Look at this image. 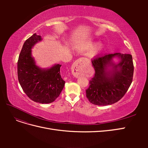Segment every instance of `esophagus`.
Masks as SVG:
<instances>
[{"instance_id":"obj_1","label":"esophagus","mask_w":148,"mask_h":148,"mask_svg":"<svg viewBox=\"0 0 148 148\" xmlns=\"http://www.w3.org/2000/svg\"><path fill=\"white\" fill-rule=\"evenodd\" d=\"M84 58H79L76 60L72 65L71 71L72 74L75 77L77 78L79 76L82 75L84 72Z\"/></svg>"}]
</instances>
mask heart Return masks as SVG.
I'll return each mask as SVG.
<instances>
[{
	"instance_id": "heart-1",
	"label": "heart",
	"mask_w": 148,
	"mask_h": 148,
	"mask_svg": "<svg viewBox=\"0 0 148 148\" xmlns=\"http://www.w3.org/2000/svg\"><path fill=\"white\" fill-rule=\"evenodd\" d=\"M102 49H103V44L101 42H99L96 44L95 49H94V52L95 53H98L101 52L102 50Z\"/></svg>"
}]
</instances>
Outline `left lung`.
<instances>
[{"label":"left lung","instance_id":"8db88e82","mask_svg":"<svg viewBox=\"0 0 148 148\" xmlns=\"http://www.w3.org/2000/svg\"><path fill=\"white\" fill-rule=\"evenodd\" d=\"M115 56L120 59L117 64L112 62ZM91 62L95 73L86 90L89 101L97 106L111 105L118 102L132 83L134 66L132 55L122 53L98 55ZM109 67L111 68L109 69Z\"/></svg>","mask_w":148,"mask_h":148}]
</instances>
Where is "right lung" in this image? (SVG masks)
<instances>
[{
    "instance_id": "add662e5",
    "label": "right lung",
    "mask_w": 148,
    "mask_h": 148,
    "mask_svg": "<svg viewBox=\"0 0 148 148\" xmlns=\"http://www.w3.org/2000/svg\"><path fill=\"white\" fill-rule=\"evenodd\" d=\"M42 40L41 36L33 34L23 44L17 62L18 78L23 91L30 99L41 104H49L59 96L65 81L60 74L61 65L42 69L35 64L31 49Z\"/></svg>"
}]
</instances>
